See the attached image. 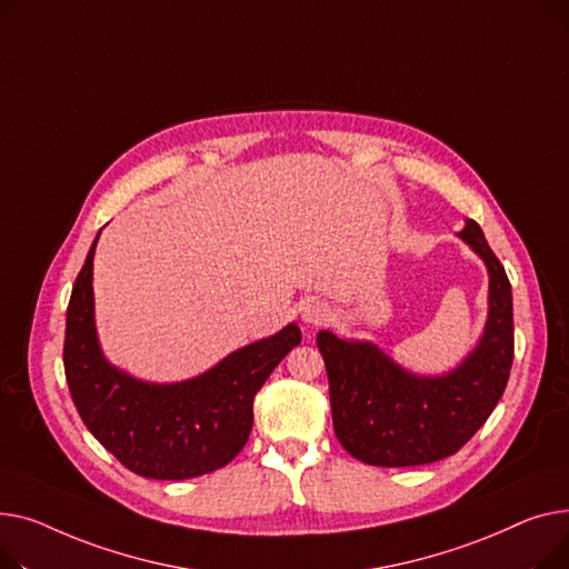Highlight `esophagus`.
<instances>
[{
  "label": "esophagus",
  "instance_id": "34e87169",
  "mask_svg": "<svg viewBox=\"0 0 569 569\" xmlns=\"http://www.w3.org/2000/svg\"><path fill=\"white\" fill-rule=\"evenodd\" d=\"M326 319H328V308L319 303V300H312V303L303 308V321L308 326H321Z\"/></svg>",
  "mask_w": 569,
  "mask_h": 569
}]
</instances>
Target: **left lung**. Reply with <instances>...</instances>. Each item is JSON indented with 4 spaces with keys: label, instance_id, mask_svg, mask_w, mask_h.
<instances>
[{
    "label": "left lung",
    "instance_id": "obj_1",
    "mask_svg": "<svg viewBox=\"0 0 569 569\" xmlns=\"http://www.w3.org/2000/svg\"><path fill=\"white\" fill-rule=\"evenodd\" d=\"M459 237L487 263L489 319L473 353L455 372L413 377L370 342L317 336L342 448L370 466H420L455 455L487 422L515 358L512 287L476 220Z\"/></svg>",
    "mask_w": 569,
    "mask_h": 569
}]
</instances>
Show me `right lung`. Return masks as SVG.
<instances>
[{"instance_id": "add662e5", "label": "right lung", "mask_w": 569, "mask_h": 569, "mask_svg": "<svg viewBox=\"0 0 569 569\" xmlns=\"http://www.w3.org/2000/svg\"><path fill=\"white\" fill-rule=\"evenodd\" d=\"M96 243L98 237L76 278L63 338V372L82 422L100 446L142 478L188 480L222 469L243 450L254 395L300 342V328L289 323L197 379L142 383L100 353L91 289Z\"/></svg>"}]
</instances>
